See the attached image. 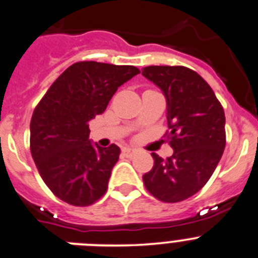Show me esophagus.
I'll use <instances>...</instances> for the list:
<instances>
[{
	"label": "esophagus",
	"mask_w": 258,
	"mask_h": 258,
	"mask_svg": "<svg viewBox=\"0 0 258 258\" xmlns=\"http://www.w3.org/2000/svg\"><path fill=\"white\" fill-rule=\"evenodd\" d=\"M122 152H124V155L126 157H132V156H134V155L137 154V150L132 149V147H125V149L122 150Z\"/></svg>",
	"instance_id": "34e87169"
}]
</instances>
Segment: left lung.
I'll return each mask as SVG.
<instances>
[{"label":"left lung","mask_w":258,"mask_h":258,"mask_svg":"<svg viewBox=\"0 0 258 258\" xmlns=\"http://www.w3.org/2000/svg\"><path fill=\"white\" fill-rule=\"evenodd\" d=\"M142 75L163 90L170 131L164 137L174 152L161 159L152 154L154 166L143 175L152 197L178 203L204 187L226 145L225 112L211 86L183 66H149Z\"/></svg>","instance_id":"left-lung-1"}]
</instances>
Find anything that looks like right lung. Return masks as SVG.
<instances>
[{
    "label": "right lung",
    "instance_id": "add662e5",
    "mask_svg": "<svg viewBox=\"0 0 258 258\" xmlns=\"http://www.w3.org/2000/svg\"><path fill=\"white\" fill-rule=\"evenodd\" d=\"M141 71L134 66L77 61L52 83L31 120V154L51 192L71 206L101 199L117 163L116 145L89 140V121L101 115L118 86Z\"/></svg>",
    "mask_w": 258,
    "mask_h": 258
}]
</instances>
